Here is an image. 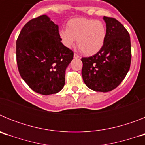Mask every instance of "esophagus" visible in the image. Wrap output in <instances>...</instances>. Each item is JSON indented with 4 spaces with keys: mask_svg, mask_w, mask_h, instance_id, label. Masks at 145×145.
<instances>
[{
    "mask_svg": "<svg viewBox=\"0 0 145 145\" xmlns=\"http://www.w3.org/2000/svg\"><path fill=\"white\" fill-rule=\"evenodd\" d=\"M79 57H79L78 54H77L76 53L74 54V58H75V59H78Z\"/></svg>",
    "mask_w": 145,
    "mask_h": 145,
    "instance_id": "34e87169",
    "label": "esophagus"
}]
</instances>
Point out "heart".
Instances as JSON below:
<instances>
[{
  "mask_svg": "<svg viewBox=\"0 0 145 145\" xmlns=\"http://www.w3.org/2000/svg\"><path fill=\"white\" fill-rule=\"evenodd\" d=\"M59 35L66 47L73 46L77 40V46L80 52L91 56L99 52L104 46L107 28L102 22L99 20L75 18L67 23V29H61Z\"/></svg>",
  "mask_w": 145,
  "mask_h": 145,
  "instance_id": "obj_1",
  "label": "heart"
}]
</instances>
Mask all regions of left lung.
<instances>
[{"label": "left lung", "instance_id": "8db88e82", "mask_svg": "<svg viewBox=\"0 0 145 145\" xmlns=\"http://www.w3.org/2000/svg\"><path fill=\"white\" fill-rule=\"evenodd\" d=\"M107 36L99 52L83 57L82 76L86 85L95 91L113 90L127 75L131 60L130 35L115 18L104 16Z\"/></svg>", "mask_w": 145, "mask_h": 145}]
</instances>
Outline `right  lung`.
<instances>
[{
  "label": "right lung",
  "mask_w": 145,
  "mask_h": 145,
  "mask_svg": "<svg viewBox=\"0 0 145 145\" xmlns=\"http://www.w3.org/2000/svg\"><path fill=\"white\" fill-rule=\"evenodd\" d=\"M58 25L46 15L29 20L16 40V62L22 78L43 95L63 88L73 52L61 42Z\"/></svg>",
  "instance_id": "add662e5"
}]
</instances>
